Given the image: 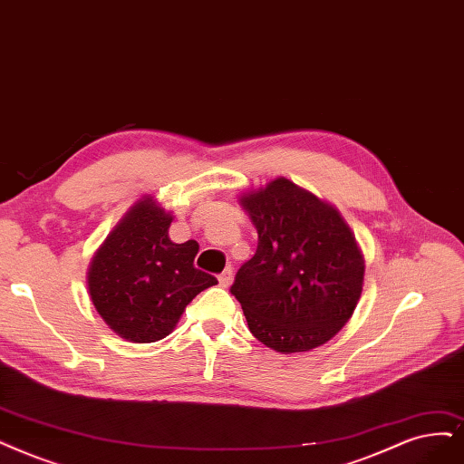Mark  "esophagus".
<instances>
[{
    "mask_svg": "<svg viewBox=\"0 0 464 464\" xmlns=\"http://www.w3.org/2000/svg\"><path fill=\"white\" fill-rule=\"evenodd\" d=\"M218 281H219V285H221L223 288H227V286L231 285V281H233V269H231V267H227V269L223 271L221 276L218 277Z\"/></svg>",
    "mask_w": 464,
    "mask_h": 464,
    "instance_id": "obj_1",
    "label": "esophagus"
}]
</instances>
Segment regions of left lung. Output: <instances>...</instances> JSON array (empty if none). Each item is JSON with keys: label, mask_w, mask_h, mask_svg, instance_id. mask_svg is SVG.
<instances>
[{"label": "left lung", "mask_w": 464, "mask_h": 464, "mask_svg": "<svg viewBox=\"0 0 464 464\" xmlns=\"http://www.w3.org/2000/svg\"><path fill=\"white\" fill-rule=\"evenodd\" d=\"M258 248L231 295L250 333L281 353L310 352L342 331L362 298L365 260L333 204L286 178L241 193Z\"/></svg>", "instance_id": "8db88e82"}]
</instances>
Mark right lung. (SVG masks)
Wrapping results in <instances>:
<instances>
[{
  "mask_svg": "<svg viewBox=\"0 0 464 464\" xmlns=\"http://www.w3.org/2000/svg\"><path fill=\"white\" fill-rule=\"evenodd\" d=\"M171 219L157 198L145 195L116 223L88 269L97 314L135 344L168 336L187 304L218 285L216 277L195 267L197 241H169Z\"/></svg>",
  "mask_w": 464,
  "mask_h": 464,
  "instance_id": "add662e5",
  "label": "right lung"
}]
</instances>
